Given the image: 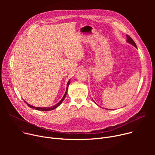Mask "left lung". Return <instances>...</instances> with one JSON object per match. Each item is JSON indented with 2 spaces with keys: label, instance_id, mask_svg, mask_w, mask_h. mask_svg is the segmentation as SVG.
Wrapping results in <instances>:
<instances>
[{
  "label": "left lung",
  "instance_id": "left-lung-1",
  "mask_svg": "<svg viewBox=\"0 0 155 155\" xmlns=\"http://www.w3.org/2000/svg\"><path fill=\"white\" fill-rule=\"evenodd\" d=\"M126 36H127V42H128L129 43L131 44L132 45H133L134 46H135L136 48H137V46H136V43H134V41L133 40V39H132L131 37H130V36H129L128 35H127Z\"/></svg>",
  "mask_w": 155,
  "mask_h": 155
}]
</instances>
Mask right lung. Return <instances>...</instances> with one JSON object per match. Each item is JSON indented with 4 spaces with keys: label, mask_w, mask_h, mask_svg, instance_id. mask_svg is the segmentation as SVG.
Segmentation results:
<instances>
[{
    "label": "right lung",
    "mask_w": 155,
    "mask_h": 155,
    "mask_svg": "<svg viewBox=\"0 0 155 155\" xmlns=\"http://www.w3.org/2000/svg\"><path fill=\"white\" fill-rule=\"evenodd\" d=\"M70 80L68 81V84H67V90H66V92H65V94H64V96L63 97V98L61 99V100L58 103V104H56V105H53V106H51V107H34V106H32V105H29V104H28L26 102H25L26 104H27V105H28V106L29 107H31V108H32V109H36V110H41V111H48V110H53V109H54L55 108H56V107H58L59 105L62 103V102L63 101V100L64 99V98H65V97H66V95H67V91H68V86H69V84H70Z\"/></svg>",
    "instance_id": "1"
}]
</instances>
